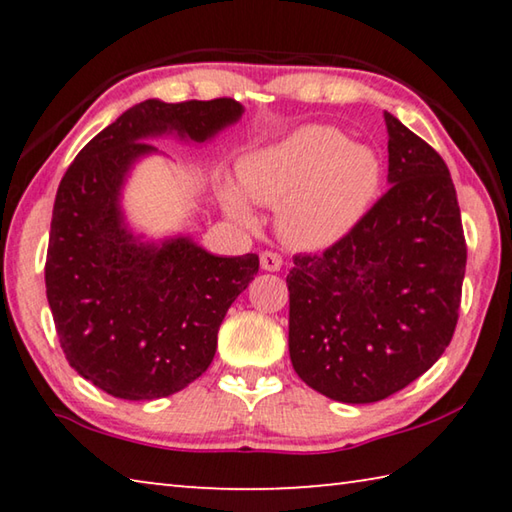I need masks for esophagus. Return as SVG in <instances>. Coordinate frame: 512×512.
Instances as JSON below:
<instances>
[{"instance_id": "esophagus-1", "label": "esophagus", "mask_w": 512, "mask_h": 512, "mask_svg": "<svg viewBox=\"0 0 512 512\" xmlns=\"http://www.w3.org/2000/svg\"><path fill=\"white\" fill-rule=\"evenodd\" d=\"M259 264H262L264 271H280L282 268V257L273 253V250H264L262 255H259Z\"/></svg>"}]
</instances>
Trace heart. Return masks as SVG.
I'll return each instance as SVG.
<instances>
[{"mask_svg": "<svg viewBox=\"0 0 512 512\" xmlns=\"http://www.w3.org/2000/svg\"><path fill=\"white\" fill-rule=\"evenodd\" d=\"M239 185L250 201L277 205V230L296 248H327L350 235L375 198L381 180L377 155L354 146L329 126H305L239 162ZM235 219L257 216L235 187H223Z\"/></svg>", "mask_w": 512, "mask_h": 512, "instance_id": "b5f03b06", "label": "heart"}]
</instances>
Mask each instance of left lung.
<instances>
[{"label":"left lung","instance_id":"1","mask_svg":"<svg viewBox=\"0 0 512 512\" xmlns=\"http://www.w3.org/2000/svg\"><path fill=\"white\" fill-rule=\"evenodd\" d=\"M388 192L350 235L296 255L289 354L314 391L370 404L427 372L452 341L465 277L461 210L445 160L391 112Z\"/></svg>","mask_w":512,"mask_h":512}]
</instances>
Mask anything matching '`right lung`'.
Returning a JSON list of instances; mask_svg holds the SVG:
<instances>
[{"label": "right lung", "instance_id": "obj_1", "mask_svg": "<svg viewBox=\"0 0 512 512\" xmlns=\"http://www.w3.org/2000/svg\"><path fill=\"white\" fill-rule=\"evenodd\" d=\"M235 99L128 108L92 137L60 180L45 284L65 357L83 379L121 400H158L210 366L225 314L259 271L255 253L219 257L189 237L160 244L133 235L121 187L149 137L203 144L235 124Z\"/></svg>", "mask_w": 512, "mask_h": 512}]
</instances>
